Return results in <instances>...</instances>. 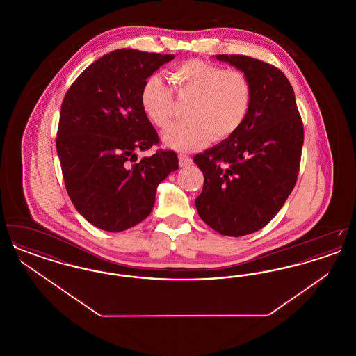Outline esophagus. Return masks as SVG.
Listing matches in <instances>:
<instances>
[{"mask_svg":"<svg viewBox=\"0 0 356 356\" xmlns=\"http://www.w3.org/2000/svg\"><path fill=\"white\" fill-rule=\"evenodd\" d=\"M177 157H179V165L180 167H188V165L192 164V157L188 156L186 153H179Z\"/></svg>","mask_w":356,"mask_h":356,"instance_id":"obj_1","label":"esophagus"}]
</instances>
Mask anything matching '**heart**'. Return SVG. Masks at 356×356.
<instances>
[{"mask_svg": "<svg viewBox=\"0 0 356 356\" xmlns=\"http://www.w3.org/2000/svg\"><path fill=\"white\" fill-rule=\"evenodd\" d=\"M170 79L177 95L191 102L186 111L189 119L164 132L167 145L192 149L209 138L222 141L243 125L252 100L250 80L243 72L193 58L172 69ZM140 102L148 119L161 129L170 127L176 116L173 90L157 74L144 81Z\"/></svg>", "mask_w": 356, "mask_h": 356, "instance_id": "obj_1", "label": "heart"}]
</instances>
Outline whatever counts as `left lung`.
<instances>
[{"instance_id": "8db88e82", "label": "left lung", "mask_w": 356, "mask_h": 356, "mask_svg": "<svg viewBox=\"0 0 356 356\" xmlns=\"http://www.w3.org/2000/svg\"><path fill=\"white\" fill-rule=\"evenodd\" d=\"M244 72L252 100L243 125L193 161L204 186L195 200L207 225L240 237L266 227L298 180L305 128L292 85L280 69L243 54H218Z\"/></svg>"}]
</instances>
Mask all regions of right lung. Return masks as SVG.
<instances>
[{"mask_svg": "<svg viewBox=\"0 0 356 356\" xmlns=\"http://www.w3.org/2000/svg\"><path fill=\"white\" fill-rule=\"evenodd\" d=\"M173 54L111 51L74 80L61 104L56 147L69 197L95 227L121 232L152 212L157 186L179 168L173 151L137 161L159 144L144 113V81Z\"/></svg>", "mask_w": 356, "mask_h": 356, "instance_id": "right-lung-1", "label": "right lung"}]
</instances>
